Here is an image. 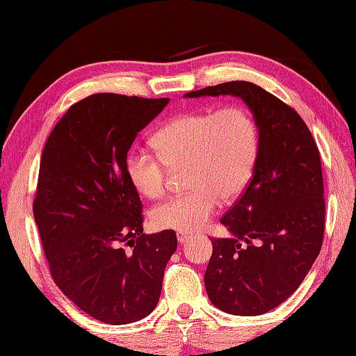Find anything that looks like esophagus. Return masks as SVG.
Masks as SVG:
<instances>
[{"mask_svg":"<svg viewBox=\"0 0 356 356\" xmlns=\"http://www.w3.org/2000/svg\"><path fill=\"white\" fill-rule=\"evenodd\" d=\"M191 238L190 234H186V232H177V240L179 243H186Z\"/></svg>","mask_w":356,"mask_h":356,"instance_id":"obj_1","label":"esophagus"}]
</instances>
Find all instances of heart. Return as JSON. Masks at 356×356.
Masks as SVG:
<instances>
[{"mask_svg": "<svg viewBox=\"0 0 356 356\" xmlns=\"http://www.w3.org/2000/svg\"><path fill=\"white\" fill-rule=\"evenodd\" d=\"M157 152L132 149L126 157L129 182L141 196L159 199L168 182V168H185L182 195L154 207L157 229L195 232L204 227L219 204L245 190L260 147L257 121L243 106L180 115L154 137Z\"/></svg>", "mask_w": 356, "mask_h": 356, "instance_id": "obj_1", "label": "heart"}]
</instances>
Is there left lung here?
<instances>
[{
  "mask_svg": "<svg viewBox=\"0 0 356 356\" xmlns=\"http://www.w3.org/2000/svg\"><path fill=\"white\" fill-rule=\"evenodd\" d=\"M234 95L254 113L260 147L243 195L221 218L230 238H211L205 270L211 303L235 316H260L299 288L318 258L325 229L321 154L293 107L252 82L234 81L186 98Z\"/></svg>",
  "mask_w": 356,
  "mask_h": 356,
  "instance_id": "1",
  "label": "left lung"
}]
</instances>
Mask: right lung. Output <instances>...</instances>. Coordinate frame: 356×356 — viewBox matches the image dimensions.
Instances as JSON below:
<instances>
[{
    "label": "right lung",
    "mask_w": 356,
    "mask_h": 356,
    "mask_svg": "<svg viewBox=\"0 0 356 356\" xmlns=\"http://www.w3.org/2000/svg\"><path fill=\"white\" fill-rule=\"evenodd\" d=\"M170 102L96 93L74 102L44 143L34 219L51 277L82 312L112 325L146 318L160 299L174 230L143 234L126 157Z\"/></svg>",
    "instance_id": "right-lung-1"
}]
</instances>
